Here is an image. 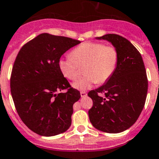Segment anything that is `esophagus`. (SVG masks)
Returning a JSON list of instances; mask_svg holds the SVG:
<instances>
[{
    "mask_svg": "<svg viewBox=\"0 0 159 159\" xmlns=\"http://www.w3.org/2000/svg\"><path fill=\"white\" fill-rule=\"evenodd\" d=\"M80 93H81V98H85V97H86V95H87V93H85V91H81V92Z\"/></svg>",
    "mask_w": 159,
    "mask_h": 159,
    "instance_id": "1",
    "label": "esophagus"
}]
</instances>
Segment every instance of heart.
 Wrapping results in <instances>:
<instances>
[{
	"label": "heart",
	"instance_id": "obj_1",
	"mask_svg": "<svg viewBox=\"0 0 159 159\" xmlns=\"http://www.w3.org/2000/svg\"><path fill=\"white\" fill-rule=\"evenodd\" d=\"M118 49L114 45L87 41L73 49L71 56L60 58L58 66L65 78L74 80L79 74V66L85 65L84 77L73 83V87L86 90L97 82L103 84L115 71L118 63Z\"/></svg>",
	"mask_w": 159,
	"mask_h": 159
}]
</instances>
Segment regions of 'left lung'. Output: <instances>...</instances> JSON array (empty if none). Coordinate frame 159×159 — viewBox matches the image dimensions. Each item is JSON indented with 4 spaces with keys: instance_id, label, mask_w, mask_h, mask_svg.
<instances>
[{
    "instance_id": "8db88e82",
    "label": "left lung",
    "mask_w": 159,
    "mask_h": 159,
    "mask_svg": "<svg viewBox=\"0 0 159 159\" xmlns=\"http://www.w3.org/2000/svg\"><path fill=\"white\" fill-rule=\"evenodd\" d=\"M97 39L111 42L118 49L119 58L106 83L88 93L93 100L88 112L89 121L101 131L120 133L133 125L143 111L148 89L146 69L139 50L125 38L110 34ZM99 93L106 97L99 96Z\"/></svg>"
}]
</instances>
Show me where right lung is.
Here are the masks:
<instances>
[{"mask_svg":"<svg viewBox=\"0 0 159 159\" xmlns=\"http://www.w3.org/2000/svg\"><path fill=\"white\" fill-rule=\"evenodd\" d=\"M79 43L70 38L41 34L19 51L11 73V94L19 117L34 133L49 137L70 128L73 105L81 94L61 74L58 61ZM64 89L66 92L60 93Z\"/></svg>","mask_w":159,"mask_h":159,"instance_id":"obj_1","label":"right lung"}]
</instances>
